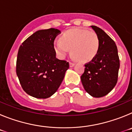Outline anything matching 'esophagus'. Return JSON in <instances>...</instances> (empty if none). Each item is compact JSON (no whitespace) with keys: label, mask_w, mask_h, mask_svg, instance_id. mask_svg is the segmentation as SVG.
Listing matches in <instances>:
<instances>
[{"label":"esophagus","mask_w":132,"mask_h":132,"mask_svg":"<svg viewBox=\"0 0 132 132\" xmlns=\"http://www.w3.org/2000/svg\"><path fill=\"white\" fill-rule=\"evenodd\" d=\"M75 65V64L74 63L69 62V66H70V67H73Z\"/></svg>","instance_id":"obj_1"}]
</instances>
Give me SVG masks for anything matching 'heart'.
<instances>
[{
	"instance_id": "obj_1",
	"label": "heart",
	"mask_w": 132,
	"mask_h": 132,
	"mask_svg": "<svg viewBox=\"0 0 132 132\" xmlns=\"http://www.w3.org/2000/svg\"><path fill=\"white\" fill-rule=\"evenodd\" d=\"M53 47L61 59H64L71 49L73 59L87 62L93 59L97 53L99 39L94 31L73 28L65 31L61 39H55Z\"/></svg>"
}]
</instances>
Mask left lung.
Returning a JSON list of instances; mask_svg holds the SVG:
<instances>
[{
    "instance_id": "obj_1",
    "label": "left lung",
    "mask_w": 132,
    "mask_h": 132,
    "mask_svg": "<svg viewBox=\"0 0 132 132\" xmlns=\"http://www.w3.org/2000/svg\"><path fill=\"white\" fill-rule=\"evenodd\" d=\"M91 28L99 39V48L94 58L85 65L80 77L85 90L93 97L105 96L116 86L120 68L118 49L114 41L102 29Z\"/></svg>"
}]
</instances>
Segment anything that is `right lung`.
<instances>
[{
    "label": "right lung",
    "instance_id": "1",
    "mask_svg": "<svg viewBox=\"0 0 132 132\" xmlns=\"http://www.w3.org/2000/svg\"><path fill=\"white\" fill-rule=\"evenodd\" d=\"M61 31L41 30L27 38L18 50L16 74L23 90L37 98H47L59 88L69 67L56 57L53 43Z\"/></svg>",
    "mask_w": 132,
    "mask_h": 132
}]
</instances>
